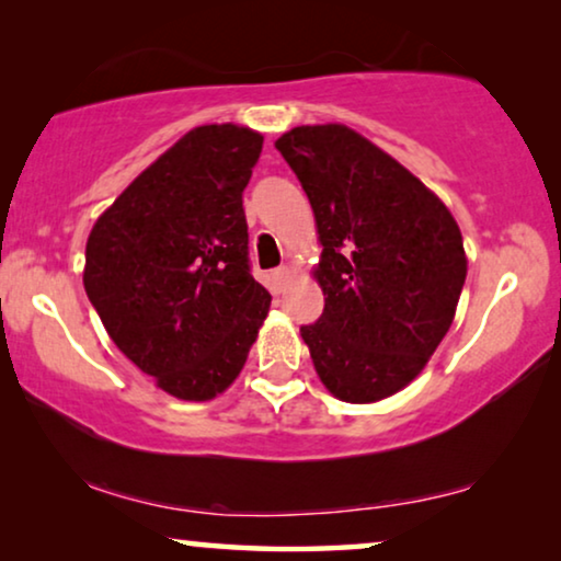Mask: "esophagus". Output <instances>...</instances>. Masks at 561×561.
<instances>
[{
  "mask_svg": "<svg viewBox=\"0 0 561 561\" xmlns=\"http://www.w3.org/2000/svg\"><path fill=\"white\" fill-rule=\"evenodd\" d=\"M290 278V267L288 265H280V267H275L273 271V280L278 283V286H283V283H286Z\"/></svg>",
  "mask_w": 561,
  "mask_h": 561,
  "instance_id": "obj_1",
  "label": "esophagus"
}]
</instances>
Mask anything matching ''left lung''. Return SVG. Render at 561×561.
<instances>
[{
    "instance_id": "1",
    "label": "left lung",
    "mask_w": 561,
    "mask_h": 561,
    "mask_svg": "<svg viewBox=\"0 0 561 561\" xmlns=\"http://www.w3.org/2000/svg\"><path fill=\"white\" fill-rule=\"evenodd\" d=\"M317 217L324 313L301 327L329 393L373 403L409 386L449 332L467 257L455 217L416 175L344 125L275 140Z\"/></svg>"
}]
</instances>
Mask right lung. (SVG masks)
<instances>
[{
	"mask_svg": "<svg viewBox=\"0 0 561 561\" xmlns=\"http://www.w3.org/2000/svg\"><path fill=\"white\" fill-rule=\"evenodd\" d=\"M263 135L191 129L122 191L87 242L83 288L112 342L181 401L232 386L271 309L242 191Z\"/></svg>",
	"mask_w": 561,
	"mask_h": 561,
	"instance_id": "add662e5",
	"label": "right lung"
}]
</instances>
